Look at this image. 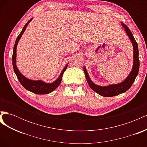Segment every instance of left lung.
<instances>
[{
	"label": "left lung",
	"instance_id": "8db88e82",
	"mask_svg": "<svg viewBox=\"0 0 147 147\" xmlns=\"http://www.w3.org/2000/svg\"><path fill=\"white\" fill-rule=\"evenodd\" d=\"M121 25L125 29L127 35L130 38L131 42L132 43L133 48H134V64H133L132 69L129 75L126 78L125 80L123 82L117 84H111V85L107 86H100L92 83L88 76L87 70L85 67H83L84 73L85 75L86 79L89 86L92 89L93 91H94L97 94L104 97H112L121 94L131 88L132 84L134 83L137 75L139 73V50H138L137 43L131 33L130 29L128 28L127 26L121 23Z\"/></svg>",
	"mask_w": 147,
	"mask_h": 147
}]
</instances>
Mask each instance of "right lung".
Returning <instances> with one entry per match:
<instances>
[{
    "mask_svg": "<svg viewBox=\"0 0 147 147\" xmlns=\"http://www.w3.org/2000/svg\"><path fill=\"white\" fill-rule=\"evenodd\" d=\"M32 20V18H31L28 23L25 24L23 30H22L21 33L18 36L16 40L14 48H13V56H12L13 67V69H14V72L16 75L20 83L23 85V86L25 89L37 94H47L54 91L55 89L59 85L62 80V77H63V74L64 72V71L66 70L67 67L68 65V64L65 65L63 71H62L61 74H60L59 77L57 78L56 80H55L54 82H53L51 83H47L43 82L42 80H37V81L31 80L26 78L20 73L19 70L17 68V66L16 65V47L18 45V43L20 39L22 36V35H23V34L24 33L26 28H27L28 24L30 23Z\"/></svg>",
    "mask_w": 147,
    "mask_h": 147,
    "instance_id": "obj_1",
    "label": "right lung"
}]
</instances>
